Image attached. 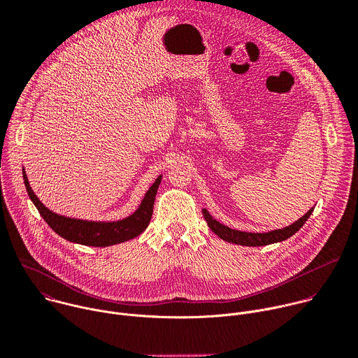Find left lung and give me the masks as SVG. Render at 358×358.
I'll use <instances>...</instances> for the list:
<instances>
[{"instance_id": "1", "label": "left lung", "mask_w": 358, "mask_h": 358, "mask_svg": "<svg viewBox=\"0 0 358 358\" xmlns=\"http://www.w3.org/2000/svg\"><path fill=\"white\" fill-rule=\"evenodd\" d=\"M313 210H315V207H312L301 218H299L297 221H294L293 224H290L285 228L273 229V231H268V232H246V231L232 229V228L221 224L220 221H217L206 208L202 210V215H203V218H206L210 229L227 242L242 245V246H265V245L286 241L287 238L294 235L304 225V222L309 220Z\"/></svg>"}]
</instances>
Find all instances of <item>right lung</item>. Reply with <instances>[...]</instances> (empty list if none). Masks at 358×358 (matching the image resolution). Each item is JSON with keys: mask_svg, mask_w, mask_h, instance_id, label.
<instances>
[{"mask_svg": "<svg viewBox=\"0 0 358 358\" xmlns=\"http://www.w3.org/2000/svg\"><path fill=\"white\" fill-rule=\"evenodd\" d=\"M22 177L31 201L50 228L69 242L96 248H106L130 241L138 236L148 227L152 215V207H155L156 194L163 178V176H159L157 180L152 182V185L144 194L140 206L131 215L117 221H90L65 217L49 210L31 188L25 169H22Z\"/></svg>", "mask_w": 358, "mask_h": 358, "instance_id": "1", "label": "right lung"}]
</instances>
